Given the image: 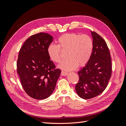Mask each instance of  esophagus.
<instances>
[{
    "label": "esophagus",
    "instance_id": "obj_1",
    "mask_svg": "<svg viewBox=\"0 0 126 126\" xmlns=\"http://www.w3.org/2000/svg\"><path fill=\"white\" fill-rule=\"evenodd\" d=\"M68 75V73H66V72L62 71L61 72V75L62 76H66Z\"/></svg>",
    "mask_w": 126,
    "mask_h": 126
}]
</instances>
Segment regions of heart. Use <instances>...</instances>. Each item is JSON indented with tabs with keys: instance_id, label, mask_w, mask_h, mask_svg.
I'll return each instance as SVG.
<instances>
[{
	"instance_id": "obj_1",
	"label": "heart",
	"mask_w": 126,
	"mask_h": 126,
	"mask_svg": "<svg viewBox=\"0 0 126 126\" xmlns=\"http://www.w3.org/2000/svg\"><path fill=\"white\" fill-rule=\"evenodd\" d=\"M58 44H51L47 48V53L53 62L61 61V49L68 51L66 57L58 68L65 71H72L78 66L87 64L90 60L93 50V41L86 34L80 36L76 33H67L62 36L58 39Z\"/></svg>"
}]
</instances>
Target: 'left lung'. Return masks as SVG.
<instances>
[{
  "label": "left lung",
  "mask_w": 126,
  "mask_h": 126,
  "mask_svg": "<svg viewBox=\"0 0 126 126\" xmlns=\"http://www.w3.org/2000/svg\"><path fill=\"white\" fill-rule=\"evenodd\" d=\"M93 50L88 63L79 72V81L75 90L80 97L90 99L102 93L111 74V61L106 42L95 32L90 31Z\"/></svg>",
  "instance_id": "obj_1"
}]
</instances>
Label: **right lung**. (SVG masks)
<instances>
[{
  "instance_id": "obj_1",
  "label": "right lung",
  "mask_w": 126,
  "mask_h": 126,
  "mask_svg": "<svg viewBox=\"0 0 126 126\" xmlns=\"http://www.w3.org/2000/svg\"><path fill=\"white\" fill-rule=\"evenodd\" d=\"M53 41L50 34L41 32L26 39L20 49L17 60V73L23 89L30 97L43 100L52 94L60 76V69L47 53Z\"/></svg>"
}]
</instances>
